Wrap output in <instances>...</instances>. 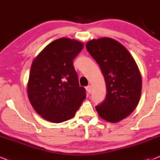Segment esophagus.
I'll use <instances>...</instances> for the list:
<instances>
[{
    "mask_svg": "<svg viewBox=\"0 0 160 160\" xmlns=\"http://www.w3.org/2000/svg\"><path fill=\"white\" fill-rule=\"evenodd\" d=\"M86 89H87V91L88 92V93H90L91 90H92V87L90 86V85H88V86L86 87Z\"/></svg>",
    "mask_w": 160,
    "mask_h": 160,
    "instance_id": "34e87169",
    "label": "esophagus"
}]
</instances>
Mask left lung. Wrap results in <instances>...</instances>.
<instances>
[{
	"instance_id": "1",
	"label": "left lung",
	"mask_w": 160,
	"mask_h": 160,
	"mask_svg": "<svg viewBox=\"0 0 160 160\" xmlns=\"http://www.w3.org/2000/svg\"><path fill=\"white\" fill-rule=\"evenodd\" d=\"M86 48L100 65L106 85V99L96 111L111 123L125 119L137 107L141 95L142 78L136 62L122 43L111 38L92 39Z\"/></svg>"
}]
</instances>
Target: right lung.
<instances>
[{
    "mask_svg": "<svg viewBox=\"0 0 160 160\" xmlns=\"http://www.w3.org/2000/svg\"><path fill=\"white\" fill-rule=\"evenodd\" d=\"M83 47L81 41L60 38L32 60L28 96L37 113L47 121L60 123L73 118L86 98L73 64Z\"/></svg>",
    "mask_w": 160,
    "mask_h": 160,
    "instance_id": "right-lung-1",
    "label": "right lung"
}]
</instances>
